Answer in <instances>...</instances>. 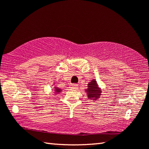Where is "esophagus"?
I'll use <instances>...</instances> for the list:
<instances>
[{
    "instance_id": "1",
    "label": "esophagus",
    "mask_w": 149,
    "mask_h": 149,
    "mask_svg": "<svg viewBox=\"0 0 149 149\" xmlns=\"http://www.w3.org/2000/svg\"><path fill=\"white\" fill-rule=\"evenodd\" d=\"M77 87V84H72L70 85V88L72 89H75V88Z\"/></svg>"
}]
</instances>
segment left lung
Returning <instances> with one entry per match:
<instances>
[{"mask_svg":"<svg viewBox=\"0 0 149 149\" xmlns=\"http://www.w3.org/2000/svg\"><path fill=\"white\" fill-rule=\"evenodd\" d=\"M85 92L87 93L88 99L91 100V101L95 102L101 97L102 90V88L99 87L96 79H93L91 81H90L87 84V87L86 89H85Z\"/></svg>","mask_w":149,"mask_h":149,"instance_id":"8db88e82","label":"left lung"}]
</instances>
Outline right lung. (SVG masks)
<instances>
[{"instance_id":"add662e5","label":"right lung","mask_w":149,"mask_h":149,"mask_svg":"<svg viewBox=\"0 0 149 149\" xmlns=\"http://www.w3.org/2000/svg\"><path fill=\"white\" fill-rule=\"evenodd\" d=\"M53 86V89H52V93H54V95H58V94H60V93L62 92V89H60L58 87H57V85H52Z\"/></svg>"}]
</instances>
